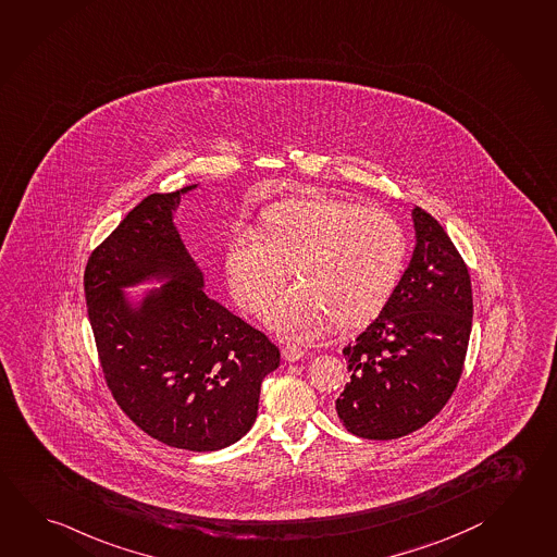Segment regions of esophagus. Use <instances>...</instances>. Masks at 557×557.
Here are the masks:
<instances>
[{"label": "esophagus", "instance_id": "esophagus-1", "mask_svg": "<svg viewBox=\"0 0 557 557\" xmlns=\"http://www.w3.org/2000/svg\"><path fill=\"white\" fill-rule=\"evenodd\" d=\"M304 355L306 354H304L302 347H298V345H283L284 361H288V363H296V361H300V359H304Z\"/></svg>", "mask_w": 557, "mask_h": 557}]
</instances>
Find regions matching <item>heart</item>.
I'll list each match as a JSON object with an SVG mask.
<instances>
[{
  "mask_svg": "<svg viewBox=\"0 0 557 557\" xmlns=\"http://www.w3.org/2000/svg\"><path fill=\"white\" fill-rule=\"evenodd\" d=\"M405 263V235L391 213L339 198L284 203L264 218L261 235L242 227L225 249L235 302L257 314L290 276L300 281L269 308L264 322L290 337L325 325L361 324L395 290Z\"/></svg>",
  "mask_w": 557,
  "mask_h": 557,
  "instance_id": "b5f03b06",
  "label": "heart"
}]
</instances>
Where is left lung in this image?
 Here are the masks:
<instances>
[{
    "label": "left lung",
    "instance_id": "left-lung-1",
    "mask_svg": "<svg viewBox=\"0 0 557 557\" xmlns=\"http://www.w3.org/2000/svg\"><path fill=\"white\" fill-rule=\"evenodd\" d=\"M416 245L381 314L344 349L351 381L335 400L347 432L395 440L434 418L456 391L473 324L471 276L444 227L412 210Z\"/></svg>",
    "mask_w": 557,
    "mask_h": 557
}]
</instances>
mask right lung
<instances>
[{"label":"right lung","mask_w":557,"mask_h":557,"mask_svg":"<svg viewBox=\"0 0 557 557\" xmlns=\"http://www.w3.org/2000/svg\"><path fill=\"white\" fill-rule=\"evenodd\" d=\"M151 194L94 249L84 293L101 371L123 412L162 444L215 451L251 430L278 347L203 293L174 225L183 194ZM162 282L133 301L127 287Z\"/></svg>","instance_id":"right-lung-1"}]
</instances>
